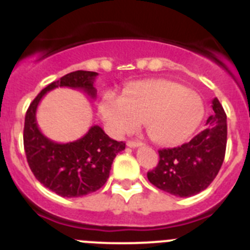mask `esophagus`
I'll use <instances>...</instances> for the list:
<instances>
[{"instance_id": "1", "label": "esophagus", "mask_w": 250, "mask_h": 250, "mask_svg": "<svg viewBox=\"0 0 250 250\" xmlns=\"http://www.w3.org/2000/svg\"><path fill=\"white\" fill-rule=\"evenodd\" d=\"M127 146L129 147H139V146H143V143L138 140H129L127 141Z\"/></svg>"}]
</instances>
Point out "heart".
Masks as SVG:
<instances>
[{
  "label": "heart",
  "instance_id": "b5f03b06",
  "mask_svg": "<svg viewBox=\"0 0 250 250\" xmlns=\"http://www.w3.org/2000/svg\"><path fill=\"white\" fill-rule=\"evenodd\" d=\"M101 118L115 135L138 129L145 120L147 134L160 144H179L202 124L205 106L199 95L169 80L139 81L100 103Z\"/></svg>",
  "mask_w": 250,
  "mask_h": 250
}]
</instances>
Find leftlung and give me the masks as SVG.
<instances>
[{
	"label": "left lung",
	"mask_w": 250,
	"mask_h": 250,
	"mask_svg": "<svg viewBox=\"0 0 250 250\" xmlns=\"http://www.w3.org/2000/svg\"><path fill=\"white\" fill-rule=\"evenodd\" d=\"M207 129L182 146L159 150V164L147 173L158 189L188 198L207 189L219 173L227 147V115L218 99Z\"/></svg>",
	"instance_id": "8db88e82"
}]
</instances>
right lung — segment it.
Instances as JSON below:
<instances>
[{
  "label": "right lung",
  "instance_id": "obj_1",
  "mask_svg": "<svg viewBox=\"0 0 250 250\" xmlns=\"http://www.w3.org/2000/svg\"><path fill=\"white\" fill-rule=\"evenodd\" d=\"M98 75L83 70L65 75L46 86L26 112L23 146L31 171L43 187L63 198H79L99 190L109 178L115 156L125 149V143L112 140L99 125L71 143H56L39 129L37 107L43 96L57 87L81 90L95 99Z\"/></svg>",
  "mask_w": 250,
  "mask_h": 250
}]
</instances>
